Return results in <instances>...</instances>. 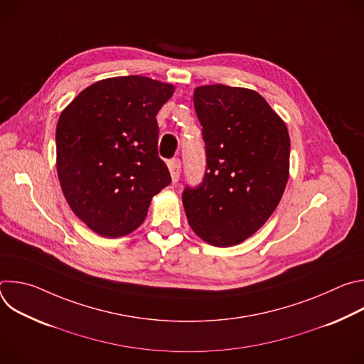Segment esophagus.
Returning <instances> with one entry per match:
<instances>
[{
	"label": "esophagus",
	"instance_id": "34e87169",
	"mask_svg": "<svg viewBox=\"0 0 364 364\" xmlns=\"http://www.w3.org/2000/svg\"><path fill=\"white\" fill-rule=\"evenodd\" d=\"M168 170H170V174H171L173 181L177 183L178 178H180V174H181V161H180L178 159L170 160V161H168Z\"/></svg>",
	"mask_w": 364,
	"mask_h": 364
}]
</instances>
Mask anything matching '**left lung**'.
Masks as SVG:
<instances>
[{
  "label": "left lung",
  "instance_id": "1",
  "mask_svg": "<svg viewBox=\"0 0 364 364\" xmlns=\"http://www.w3.org/2000/svg\"><path fill=\"white\" fill-rule=\"evenodd\" d=\"M193 100L205 173L200 186L183 191L186 216L204 242L233 246L275 212L289 176V134L255 90L205 85L196 87Z\"/></svg>",
  "mask_w": 364,
  "mask_h": 364
}]
</instances>
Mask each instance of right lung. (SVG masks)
Returning <instances> with one entry per match:
<instances>
[{
	"label": "right lung",
	"instance_id": "1",
	"mask_svg": "<svg viewBox=\"0 0 364 364\" xmlns=\"http://www.w3.org/2000/svg\"><path fill=\"white\" fill-rule=\"evenodd\" d=\"M174 86L145 76L99 80L60 114L58 176L73 213L103 237L142 225L155 194L171 183L159 157L155 117Z\"/></svg>",
	"mask_w": 364,
	"mask_h": 364
}]
</instances>
